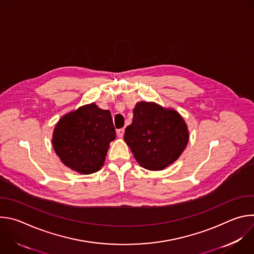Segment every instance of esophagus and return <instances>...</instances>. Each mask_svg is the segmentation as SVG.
Listing matches in <instances>:
<instances>
[{
	"label": "esophagus",
	"mask_w": 254,
	"mask_h": 254,
	"mask_svg": "<svg viewBox=\"0 0 254 254\" xmlns=\"http://www.w3.org/2000/svg\"><path fill=\"white\" fill-rule=\"evenodd\" d=\"M117 134L119 137H123L125 134V128H120L117 130Z\"/></svg>",
	"instance_id": "esophagus-1"
}]
</instances>
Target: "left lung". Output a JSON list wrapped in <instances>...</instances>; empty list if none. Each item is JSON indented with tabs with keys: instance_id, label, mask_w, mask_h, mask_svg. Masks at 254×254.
I'll return each instance as SVG.
<instances>
[{
	"instance_id": "1",
	"label": "left lung",
	"mask_w": 254,
	"mask_h": 254,
	"mask_svg": "<svg viewBox=\"0 0 254 254\" xmlns=\"http://www.w3.org/2000/svg\"><path fill=\"white\" fill-rule=\"evenodd\" d=\"M189 131L180 114L155 102H137L125 141L140 167L161 171L179 159L187 147Z\"/></svg>"
}]
</instances>
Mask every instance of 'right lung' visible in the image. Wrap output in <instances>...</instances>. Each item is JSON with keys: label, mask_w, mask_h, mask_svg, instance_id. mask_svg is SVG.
I'll return each mask as SVG.
<instances>
[{"label": "right lung", "mask_w": 254, "mask_h": 254, "mask_svg": "<svg viewBox=\"0 0 254 254\" xmlns=\"http://www.w3.org/2000/svg\"><path fill=\"white\" fill-rule=\"evenodd\" d=\"M115 138L111 112L90 103L59 120L53 131L52 144L66 167L88 175L103 166L108 147Z\"/></svg>", "instance_id": "add662e5"}]
</instances>
